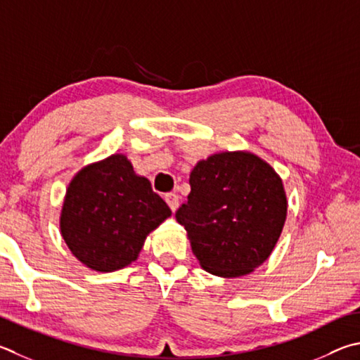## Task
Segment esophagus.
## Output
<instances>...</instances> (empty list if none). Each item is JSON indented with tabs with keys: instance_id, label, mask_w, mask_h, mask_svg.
<instances>
[{
	"instance_id": "1",
	"label": "esophagus",
	"mask_w": 360,
	"mask_h": 360,
	"mask_svg": "<svg viewBox=\"0 0 360 360\" xmlns=\"http://www.w3.org/2000/svg\"><path fill=\"white\" fill-rule=\"evenodd\" d=\"M165 201H167V205L169 206V209H172V211L174 212L176 209H178V206H179V197L176 193H167L165 195Z\"/></svg>"
}]
</instances>
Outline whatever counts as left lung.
Instances as JSON below:
<instances>
[{
  "instance_id": "1",
  "label": "left lung",
  "mask_w": 360,
  "mask_h": 360,
  "mask_svg": "<svg viewBox=\"0 0 360 360\" xmlns=\"http://www.w3.org/2000/svg\"><path fill=\"white\" fill-rule=\"evenodd\" d=\"M191 193L176 211L202 269L239 277L263 264L286 219L276 172L250 153H220L197 163Z\"/></svg>"
}]
</instances>
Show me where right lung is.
I'll use <instances>...</instances> for the list:
<instances>
[{"label": "right lung", "mask_w": 360, "mask_h": 360, "mask_svg": "<svg viewBox=\"0 0 360 360\" xmlns=\"http://www.w3.org/2000/svg\"><path fill=\"white\" fill-rule=\"evenodd\" d=\"M172 215L151 182L121 154L83 168L69 184L61 234L83 264L112 272L136 259L145 239Z\"/></svg>", "instance_id": "add662e5"}]
</instances>
